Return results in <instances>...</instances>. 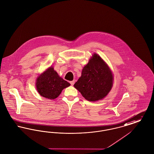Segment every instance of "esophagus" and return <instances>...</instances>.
Segmentation results:
<instances>
[{
    "label": "esophagus",
    "instance_id": "1",
    "mask_svg": "<svg viewBox=\"0 0 154 154\" xmlns=\"http://www.w3.org/2000/svg\"><path fill=\"white\" fill-rule=\"evenodd\" d=\"M74 83H75V81H74V80L70 82V84H71L72 86H73V85H74Z\"/></svg>",
    "mask_w": 154,
    "mask_h": 154
}]
</instances>
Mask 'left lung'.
<instances>
[{
	"mask_svg": "<svg viewBox=\"0 0 154 154\" xmlns=\"http://www.w3.org/2000/svg\"><path fill=\"white\" fill-rule=\"evenodd\" d=\"M113 80L108 66L98 54H94L73 86L85 99L96 101L106 96L112 89Z\"/></svg>",
	"mask_w": 154,
	"mask_h": 154,
	"instance_id": "obj_1",
	"label": "left lung"
}]
</instances>
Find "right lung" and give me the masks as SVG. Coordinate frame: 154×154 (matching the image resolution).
Returning a JSON list of instances; mask_svg holds the SVG:
<instances>
[{
  "label": "right lung",
  "mask_w": 154,
  "mask_h": 154,
  "mask_svg": "<svg viewBox=\"0 0 154 154\" xmlns=\"http://www.w3.org/2000/svg\"><path fill=\"white\" fill-rule=\"evenodd\" d=\"M71 84L60 77L52 66L47 69L38 77L36 86L41 96L51 100L55 99L62 90Z\"/></svg>",
  "instance_id": "1"
}]
</instances>
